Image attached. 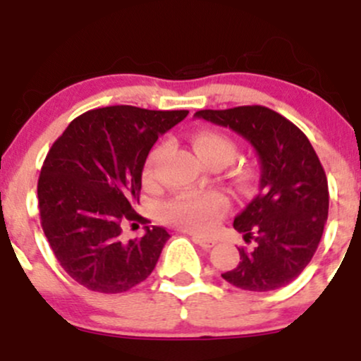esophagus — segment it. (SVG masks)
<instances>
[{
	"mask_svg": "<svg viewBox=\"0 0 361 361\" xmlns=\"http://www.w3.org/2000/svg\"><path fill=\"white\" fill-rule=\"evenodd\" d=\"M192 239L195 243L198 244V246H202L204 250H210V247H214L215 241L214 239H209V238H204V235H197V234H192Z\"/></svg>",
	"mask_w": 361,
	"mask_h": 361,
	"instance_id": "1",
	"label": "esophagus"
}]
</instances>
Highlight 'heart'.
I'll return each instance as SVG.
<instances>
[{"mask_svg":"<svg viewBox=\"0 0 361 361\" xmlns=\"http://www.w3.org/2000/svg\"><path fill=\"white\" fill-rule=\"evenodd\" d=\"M193 149L197 156L205 164H226L233 163L235 152V144L224 134L214 130L198 132L192 139ZM164 154V147H157L147 157L146 168H144V180L146 183L154 181L157 164ZM229 205L227 197L221 192H204V193H183L164 205L163 217L168 224L181 227L192 233H210L214 229L217 219Z\"/></svg>","mask_w":361,"mask_h":361,"instance_id":"obj_1","label":"heart"}]
</instances>
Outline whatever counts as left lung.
<instances>
[{
	"mask_svg": "<svg viewBox=\"0 0 361 361\" xmlns=\"http://www.w3.org/2000/svg\"><path fill=\"white\" fill-rule=\"evenodd\" d=\"M195 117L229 127L255 147L258 195L235 215L234 229L255 250L239 247V264L222 273L234 287L270 292L304 271L322 238L329 210L327 178L312 144L299 127L267 106L200 110Z\"/></svg>",
	"mask_w": 361,
	"mask_h": 361,
	"instance_id": "left-lung-1",
	"label": "left lung"
}]
</instances>
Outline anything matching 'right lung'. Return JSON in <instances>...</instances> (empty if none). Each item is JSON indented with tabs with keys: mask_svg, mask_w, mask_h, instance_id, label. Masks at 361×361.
Wrapping results in <instances>:
<instances>
[{
	"mask_svg": "<svg viewBox=\"0 0 361 361\" xmlns=\"http://www.w3.org/2000/svg\"><path fill=\"white\" fill-rule=\"evenodd\" d=\"M186 110L115 105L90 110L69 123L40 169V224L54 255L78 283L100 293L127 292L154 270L169 239L164 227H146L140 239H122L135 221L142 169L159 135Z\"/></svg>",
	"mask_w": 361,
	"mask_h": 361,
	"instance_id": "1",
	"label": "right lung"
}]
</instances>
